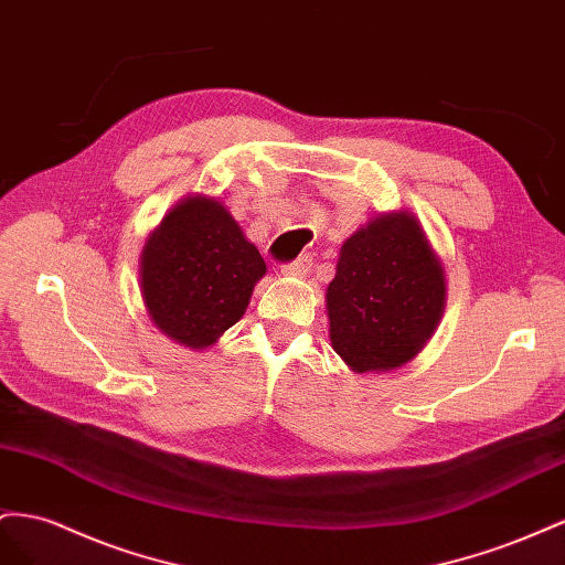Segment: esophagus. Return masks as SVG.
I'll list each match as a JSON object with an SVG mask.
<instances>
[{"mask_svg": "<svg viewBox=\"0 0 565 565\" xmlns=\"http://www.w3.org/2000/svg\"><path fill=\"white\" fill-rule=\"evenodd\" d=\"M310 269H312L310 255H300V257H296V260L286 263V265L281 267V271L286 274V277H302V274H308Z\"/></svg>", "mask_w": 565, "mask_h": 565, "instance_id": "1", "label": "esophagus"}]
</instances>
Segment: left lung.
<instances>
[{
  "label": "left lung",
  "mask_w": 565,
  "mask_h": 565,
  "mask_svg": "<svg viewBox=\"0 0 565 565\" xmlns=\"http://www.w3.org/2000/svg\"><path fill=\"white\" fill-rule=\"evenodd\" d=\"M445 308V274L412 213L354 232L327 291L333 350L354 372H388L426 345Z\"/></svg>",
  "instance_id": "left-lung-1"
}]
</instances>
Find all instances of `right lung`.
Instances as JSON below:
<instances>
[{
    "label": "right lung",
    "mask_w": 565,
    "mask_h": 565,
    "mask_svg": "<svg viewBox=\"0 0 565 565\" xmlns=\"http://www.w3.org/2000/svg\"><path fill=\"white\" fill-rule=\"evenodd\" d=\"M265 271L227 207L196 196L174 205L143 246L141 296L160 331L201 350L244 317Z\"/></svg>",
    "instance_id": "add662e5"
}]
</instances>
